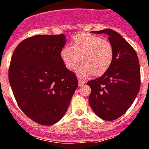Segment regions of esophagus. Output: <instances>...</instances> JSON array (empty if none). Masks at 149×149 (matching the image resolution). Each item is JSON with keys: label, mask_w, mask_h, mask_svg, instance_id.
<instances>
[{"label": "esophagus", "mask_w": 149, "mask_h": 149, "mask_svg": "<svg viewBox=\"0 0 149 149\" xmlns=\"http://www.w3.org/2000/svg\"><path fill=\"white\" fill-rule=\"evenodd\" d=\"M84 84H85V82L81 81V80L78 79V84H79V86H83Z\"/></svg>", "instance_id": "1"}]
</instances>
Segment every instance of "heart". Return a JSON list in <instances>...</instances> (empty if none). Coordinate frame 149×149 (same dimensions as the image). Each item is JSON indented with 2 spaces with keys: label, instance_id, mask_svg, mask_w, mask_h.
Wrapping results in <instances>:
<instances>
[{
  "label": "heart",
  "instance_id": "obj_1",
  "mask_svg": "<svg viewBox=\"0 0 149 149\" xmlns=\"http://www.w3.org/2000/svg\"><path fill=\"white\" fill-rule=\"evenodd\" d=\"M60 56L68 70L73 71L79 64L77 75L83 78L94 74L101 76L107 72L113 59L111 44L97 36L88 33L77 34L72 39V45H65Z\"/></svg>",
  "mask_w": 149,
  "mask_h": 149
}]
</instances>
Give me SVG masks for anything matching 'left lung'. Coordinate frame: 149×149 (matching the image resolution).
Returning <instances> with one entry per match:
<instances>
[{"label":"left lung","mask_w":149,"mask_h":149,"mask_svg":"<svg viewBox=\"0 0 149 149\" xmlns=\"http://www.w3.org/2000/svg\"><path fill=\"white\" fill-rule=\"evenodd\" d=\"M91 33L108 36L113 59L104 74L87 83L91 89L89 104L98 117L112 121L127 111L139 91V62L136 51L117 32L105 29Z\"/></svg>","instance_id":"left-lung-1"}]
</instances>
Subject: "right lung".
<instances>
[{"mask_svg": "<svg viewBox=\"0 0 149 149\" xmlns=\"http://www.w3.org/2000/svg\"><path fill=\"white\" fill-rule=\"evenodd\" d=\"M65 43L64 34L34 36L17 45L11 58L9 82L17 104L44 126L63 117L78 85L60 56Z\"/></svg>", "mask_w": 149, "mask_h": 149, "instance_id": "1", "label": "right lung"}]
</instances>
